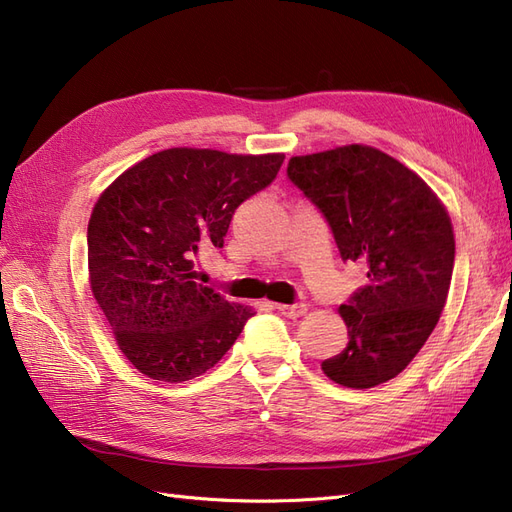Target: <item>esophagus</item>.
<instances>
[{
    "label": "esophagus",
    "instance_id": "obj_1",
    "mask_svg": "<svg viewBox=\"0 0 512 512\" xmlns=\"http://www.w3.org/2000/svg\"><path fill=\"white\" fill-rule=\"evenodd\" d=\"M277 312H280L282 316H288V318H299L307 312V307L303 303H294V305H284V303H277L275 305Z\"/></svg>",
    "mask_w": 512,
    "mask_h": 512
}]
</instances>
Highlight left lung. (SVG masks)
<instances>
[{
  "label": "left lung",
  "instance_id": "left-lung-1",
  "mask_svg": "<svg viewBox=\"0 0 512 512\" xmlns=\"http://www.w3.org/2000/svg\"><path fill=\"white\" fill-rule=\"evenodd\" d=\"M288 179L327 218L342 260L367 267V286L339 307L348 346L322 371L348 389L395 378L444 309L455 265L451 218L421 177L367 145L290 158Z\"/></svg>",
  "mask_w": 512,
  "mask_h": 512
}]
</instances>
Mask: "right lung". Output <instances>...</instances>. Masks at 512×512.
<instances>
[{
	"label": "right lung",
	"instance_id": "right-lung-1",
	"mask_svg": "<svg viewBox=\"0 0 512 512\" xmlns=\"http://www.w3.org/2000/svg\"><path fill=\"white\" fill-rule=\"evenodd\" d=\"M284 153L175 147L121 173L87 226L91 292L119 350L147 378L185 382L235 344L252 307L196 282L194 258L224 247L232 213L277 177Z\"/></svg>",
	"mask_w": 512,
	"mask_h": 512
}]
</instances>
